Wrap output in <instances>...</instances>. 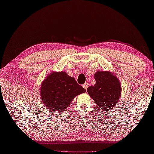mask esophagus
Returning <instances> with one entry per match:
<instances>
[{
  "mask_svg": "<svg viewBox=\"0 0 154 154\" xmlns=\"http://www.w3.org/2000/svg\"><path fill=\"white\" fill-rule=\"evenodd\" d=\"M88 86H89V83L88 82H85L84 84L83 85V88H84V89H87V88H88Z\"/></svg>",
  "mask_w": 154,
  "mask_h": 154,
  "instance_id": "esophagus-1",
  "label": "esophagus"
}]
</instances>
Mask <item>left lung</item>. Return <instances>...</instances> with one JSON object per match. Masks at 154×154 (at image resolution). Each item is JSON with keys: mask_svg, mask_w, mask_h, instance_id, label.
I'll return each instance as SVG.
<instances>
[{"mask_svg": "<svg viewBox=\"0 0 154 154\" xmlns=\"http://www.w3.org/2000/svg\"><path fill=\"white\" fill-rule=\"evenodd\" d=\"M96 84L87 91L102 110H112L118 104L121 94L119 80L110 71H98L94 75Z\"/></svg>", "mask_w": 154, "mask_h": 154, "instance_id": "8db88e82", "label": "left lung"}]
</instances>
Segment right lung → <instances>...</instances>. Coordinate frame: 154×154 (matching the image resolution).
Here are the masks:
<instances>
[{
	"mask_svg": "<svg viewBox=\"0 0 154 154\" xmlns=\"http://www.w3.org/2000/svg\"><path fill=\"white\" fill-rule=\"evenodd\" d=\"M85 89L77 84L75 78L66 72H53L43 81L40 88L41 99L51 111L61 112Z\"/></svg>",
	"mask_w": 154,
	"mask_h": 154,
	"instance_id": "add662e5",
	"label": "right lung"
}]
</instances>
